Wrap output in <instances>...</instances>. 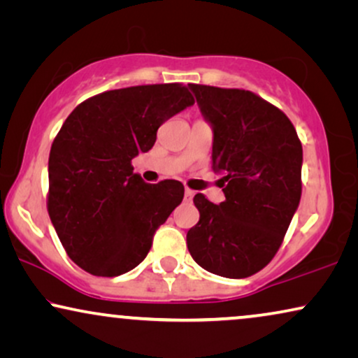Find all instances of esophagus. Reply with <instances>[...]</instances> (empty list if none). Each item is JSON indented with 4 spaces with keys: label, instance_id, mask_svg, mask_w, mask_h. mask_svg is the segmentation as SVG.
I'll return each mask as SVG.
<instances>
[{
    "label": "esophagus",
    "instance_id": "1",
    "mask_svg": "<svg viewBox=\"0 0 358 358\" xmlns=\"http://www.w3.org/2000/svg\"><path fill=\"white\" fill-rule=\"evenodd\" d=\"M193 196H194V192L193 189H185V199H187V201H192L193 199Z\"/></svg>",
    "mask_w": 358,
    "mask_h": 358
}]
</instances>
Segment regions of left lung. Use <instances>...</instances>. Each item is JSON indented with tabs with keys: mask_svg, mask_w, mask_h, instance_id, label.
<instances>
[{
	"mask_svg": "<svg viewBox=\"0 0 358 358\" xmlns=\"http://www.w3.org/2000/svg\"><path fill=\"white\" fill-rule=\"evenodd\" d=\"M213 127V170L222 203L193 198L199 221L188 250L204 270L245 278L282 245L301 199L303 147L287 114L245 90L188 85Z\"/></svg>",
	"mask_w": 358,
	"mask_h": 358,
	"instance_id": "left-lung-1",
	"label": "left lung"
}]
</instances>
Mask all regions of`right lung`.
<instances>
[{
	"instance_id": "add662e5",
	"label": "right lung",
	"mask_w": 358,
	"mask_h": 358,
	"mask_svg": "<svg viewBox=\"0 0 358 358\" xmlns=\"http://www.w3.org/2000/svg\"><path fill=\"white\" fill-rule=\"evenodd\" d=\"M193 104L178 83L142 85L96 94L65 119L49 155L47 208L66 254L88 273L136 268L182 203V183H145L131 160L154 147L166 119Z\"/></svg>"
}]
</instances>
